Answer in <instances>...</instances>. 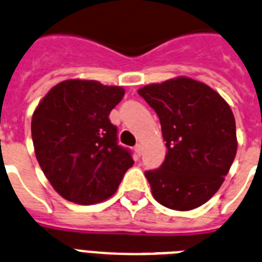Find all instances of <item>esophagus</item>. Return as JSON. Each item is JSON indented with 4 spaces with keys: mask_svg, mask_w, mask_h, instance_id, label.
<instances>
[{
    "mask_svg": "<svg viewBox=\"0 0 262 262\" xmlns=\"http://www.w3.org/2000/svg\"><path fill=\"white\" fill-rule=\"evenodd\" d=\"M134 151H136L137 156H141V154H142V146H141L140 144L136 145V146H134Z\"/></svg>",
    "mask_w": 262,
    "mask_h": 262,
    "instance_id": "34e87169",
    "label": "esophagus"
}]
</instances>
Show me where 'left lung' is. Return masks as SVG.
I'll list each match as a JSON object with an SVG mask.
<instances>
[{
	"label": "left lung",
	"instance_id": "1",
	"mask_svg": "<svg viewBox=\"0 0 262 262\" xmlns=\"http://www.w3.org/2000/svg\"><path fill=\"white\" fill-rule=\"evenodd\" d=\"M138 95L156 111L166 141L165 161L145 171L159 204L190 211L210 200L236 157V122L226 100L207 84L177 77Z\"/></svg>",
	"mask_w": 262,
	"mask_h": 262
}]
</instances>
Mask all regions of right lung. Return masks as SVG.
Instances as JSON below:
<instances>
[{"mask_svg":"<svg viewBox=\"0 0 262 262\" xmlns=\"http://www.w3.org/2000/svg\"><path fill=\"white\" fill-rule=\"evenodd\" d=\"M124 88L95 80H66L52 87L34 111L35 157L60 196L83 206L112 196L134 163L117 142L109 113Z\"/></svg>","mask_w":262,"mask_h":262,"instance_id":"1","label":"right lung"}]
</instances>
